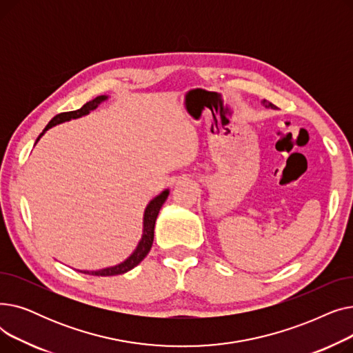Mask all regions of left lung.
I'll use <instances>...</instances> for the list:
<instances>
[{
  "mask_svg": "<svg viewBox=\"0 0 353 353\" xmlns=\"http://www.w3.org/2000/svg\"><path fill=\"white\" fill-rule=\"evenodd\" d=\"M262 104H263L266 108H276L272 103H269V101H266V100H263V101H262Z\"/></svg>",
  "mask_w": 353,
  "mask_h": 353,
  "instance_id": "obj_1",
  "label": "left lung"
}]
</instances>
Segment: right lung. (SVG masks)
<instances>
[{
    "mask_svg": "<svg viewBox=\"0 0 353 353\" xmlns=\"http://www.w3.org/2000/svg\"><path fill=\"white\" fill-rule=\"evenodd\" d=\"M108 99H110V96H99L94 100L85 103L79 110L68 111V113H61V114H57L55 117H52L51 121L43 130V133L39 136V139L35 140V144H37V141H39L46 134L47 130H50L51 127L57 125V124H61V123H65V121H71V120L84 117V116L90 114L92 110H96L103 101H105ZM169 194H170V190L169 189H164L160 194H157L156 197H153L150 201H148V205L145 206L144 214H143V233H141V239L139 240V243H137L136 249L133 250V253L130 254L125 259V261H123L119 265L104 268V269H99V270H79V272L85 273V274H92V276H114V274L127 273L128 270L134 269L143 261V259L147 256V253L150 252V249H152L153 239H154L156 219L159 216V212H160L161 206L164 205V201L167 200V197H169Z\"/></svg>",
    "mask_w": 353,
    "mask_h": 353,
    "instance_id": "1",
    "label": "right lung"
}]
</instances>
